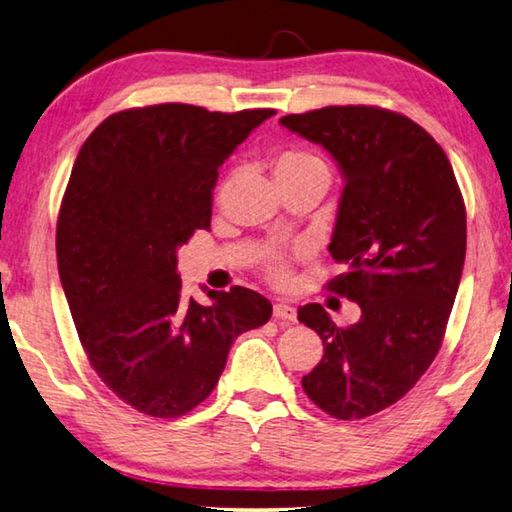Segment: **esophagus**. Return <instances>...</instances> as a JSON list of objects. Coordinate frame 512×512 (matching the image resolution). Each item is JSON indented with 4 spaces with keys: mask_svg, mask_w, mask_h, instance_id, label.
I'll use <instances>...</instances> for the list:
<instances>
[{
    "mask_svg": "<svg viewBox=\"0 0 512 512\" xmlns=\"http://www.w3.org/2000/svg\"><path fill=\"white\" fill-rule=\"evenodd\" d=\"M274 318H278V321L294 323L296 321V307L287 305V303H276L274 305Z\"/></svg>",
    "mask_w": 512,
    "mask_h": 512,
    "instance_id": "34e87169",
    "label": "esophagus"
}]
</instances>
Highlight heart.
Wrapping results in <instances>:
<instances>
[{
    "instance_id": "heart-1",
    "label": "heart",
    "mask_w": 512,
    "mask_h": 512,
    "mask_svg": "<svg viewBox=\"0 0 512 512\" xmlns=\"http://www.w3.org/2000/svg\"><path fill=\"white\" fill-rule=\"evenodd\" d=\"M305 165H323V162L310 151L289 149L276 160V171H287V169H296V167H305ZM263 272L269 281L276 285H285L289 281V265L283 256H276V254L267 256L263 260Z\"/></svg>"
}]
</instances>
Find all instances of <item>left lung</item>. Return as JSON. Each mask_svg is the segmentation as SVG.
Wrapping results in <instances>:
<instances>
[{
	"label": "left lung",
	"instance_id": "8db88e82",
	"mask_svg": "<svg viewBox=\"0 0 512 512\" xmlns=\"http://www.w3.org/2000/svg\"><path fill=\"white\" fill-rule=\"evenodd\" d=\"M281 124L343 171L330 254L345 272L325 287L361 307L347 327L323 305L298 307L325 347L303 390L334 419H365L406 397L439 354L466 258L464 196L446 151L397 111L323 106Z\"/></svg>",
	"mask_w": 512,
	"mask_h": 512
}]
</instances>
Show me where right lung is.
<instances>
[{
    "mask_svg": "<svg viewBox=\"0 0 512 512\" xmlns=\"http://www.w3.org/2000/svg\"><path fill=\"white\" fill-rule=\"evenodd\" d=\"M274 109L153 104L106 118L77 153L57 216V269L91 368L115 397L176 419L214 392L231 343L272 303L247 287L182 296L176 252L211 225L218 169Z\"/></svg>",
    "mask_w": 512,
    "mask_h": 512,
    "instance_id": "add662e5",
    "label": "right lung"
}]
</instances>
